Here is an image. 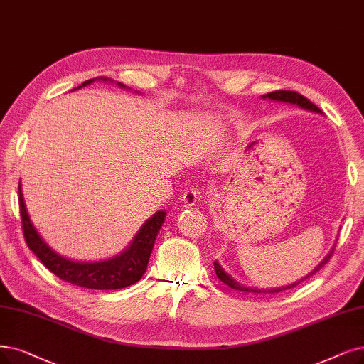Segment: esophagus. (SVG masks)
Masks as SVG:
<instances>
[{"label":"esophagus","mask_w":364,"mask_h":364,"mask_svg":"<svg viewBox=\"0 0 364 364\" xmlns=\"http://www.w3.org/2000/svg\"><path fill=\"white\" fill-rule=\"evenodd\" d=\"M200 200V190L197 186L191 185L190 188H186L185 193H183V197H182V201L185 206H194L197 205Z\"/></svg>","instance_id":"esophagus-1"}]
</instances>
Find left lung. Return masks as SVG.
I'll list each match as a JSON object with an SVG mask.
<instances>
[{"mask_svg": "<svg viewBox=\"0 0 364 364\" xmlns=\"http://www.w3.org/2000/svg\"><path fill=\"white\" fill-rule=\"evenodd\" d=\"M264 98H270V100H276V101H285V103L297 105V106H300V107H303V109H306V110H311V112L323 113L321 109H319L318 106H315V105L312 103V101H309L306 97H303L301 94L294 92V91H274V92L266 94ZM333 251H334V248H333ZM333 251H330V254L321 261V263L318 264V267H315L309 274H306V278H301L300 281H297V282H294V284H289V285L282 287V288H272V289H259V288L245 287V285H242V284H239V282H236L235 279H232L231 276H230L228 273H225V272L223 270V267L216 263V261L213 263V266H215V272H216L218 278H220V281H223L225 285H228V287L232 288V289H237V291H243V293H279V291H284V289H291V288L297 287L300 282L306 281L308 278H311V276H314L319 269H321L323 266L327 264V261L330 259Z\"/></svg>", "mask_w": 364, "mask_h": 364, "instance_id": "1", "label": "left lung"}]
</instances>
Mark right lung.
<instances>
[{
  "label": "right lung",
  "mask_w": 364,
  "mask_h": 364,
  "mask_svg": "<svg viewBox=\"0 0 364 364\" xmlns=\"http://www.w3.org/2000/svg\"><path fill=\"white\" fill-rule=\"evenodd\" d=\"M91 82H94V79L83 82L82 86ZM19 208L23 237L28 248H30L41 263L60 279L73 285L91 289H118L136 284L141 278V274L146 272L156 235L166 218V212L163 210H158L156 213H154L149 220H146V223L141 225L132 245L119 255L106 261H97V263H79V261H71L58 255L49 248L45 240L40 237L37 230L31 224L30 215L26 212L21 183Z\"/></svg>",
  "instance_id": "1"
}]
</instances>
